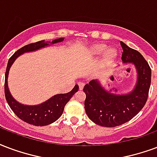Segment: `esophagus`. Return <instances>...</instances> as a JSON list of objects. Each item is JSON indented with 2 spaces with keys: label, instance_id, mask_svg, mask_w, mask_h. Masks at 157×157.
Returning <instances> with one entry per match:
<instances>
[{
  "label": "esophagus",
  "instance_id": "esophagus-1",
  "mask_svg": "<svg viewBox=\"0 0 157 157\" xmlns=\"http://www.w3.org/2000/svg\"><path fill=\"white\" fill-rule=\"evenodd\" d=\"M78 86H79V89L82 90V89H83V87H84V83L80 82V83H78Z\"/></svg>",
  "mask_w": 157,
  "mask_h": 157
}]
</instances>
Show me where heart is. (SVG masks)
Returning a JSON list of instances; mask_svg holds the SVG:
<instances>
[{"label":"heart","instance_id":"1","mask_svg":"<svg viewBox=\"0 0 157 157\" xmlns=\"http://www.w3.org/2000/svg\"><path fill=\"white\" fill-rule=\"evenodd\" d=\"M103 55V63L105 65L112 64L118 57V51L115 47H110L103 43H95L90 45L84 51L83 57L86 60H94Z\"/></svg>","mask_w":157,"mask_h":157}]
</instances>
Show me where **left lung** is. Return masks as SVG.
I'll list each match as a JSON object with an SVG mask.
<instances>
[{"mask_svg": "<svg viewBox=\"0 0 157 157\" xmlns=\"http://www.w3.org/2000/svg\"><path fill=\"white\" fill-rule=\"evenodd\" d=\"M124 65L132 64L136 71L134 88L125 94L112 93L99 80L85 85V110L90 121L99 126L115 127L127 122L136 116L147 102L149 93L151 70L140 52L121 41Z\"/></svg>", "mask_w": 157, "mask_h": 157, "instance_id": "1", "label": "left lung"}]
</instances>
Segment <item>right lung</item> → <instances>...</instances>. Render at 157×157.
<instances>
[{"label": "right lung", "mask_w": 157, "mask_h": 157, "mask_svg": "<svg viewBox=\"0 0 157 157\" xmlns=\"http://www.w3.org/2000/svg\"><path fill=\"white\" fill-rule=\"evenodd\" d=\"M65 38H58L52 41H46L45 40H40L37 42L31 43L23 46L14 53V55L9 59L5 75V96L8 105L13 111L15 114L21 120L31 125L36 126H44L50 125L58 120L63 113L64 107L70 99L74 96L75 92L78 91V85H75L72 90L66 94H57L52 96L51 98L42 102L40 104L34 105H29L21 104L11 96L9 87H8V75L10 68L17 60V57L26 52H36L37 50L45 48L47 46H52L56 43L62 42Z\"/></svg>", "instance_id": "right-lung-1"}]
</instances>
